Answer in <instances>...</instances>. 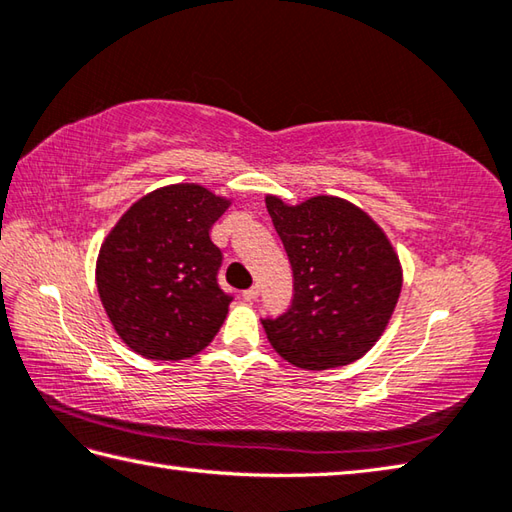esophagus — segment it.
Wrapping results in <instances>:
<instances>
[{
  "instance_id": "1",
  "label": "esophagus",
  "mask_w": 512,
  "mask_h": 512,
  "mask_svg": "<svg viewBox=\"0 0 512 512\" xmlns=\"http://www.w3.org/2000/svg\"><path fill=\"white\" fill-rule=\"evenodd\" d=\"M257 295H259V286H250V288H246L244 293H242V297L246 299V302H253V299H257Z\"/></svg>"
}]
</instances>
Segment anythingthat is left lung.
I'll return each instance as SVG.
<instances>
[{
  "label": "left lung",
  "instance_id": "1",
  "mask_svg": "<svg viewBox=\"0 0 512 512\" xmlns=\"http://www.w3.org/2000/svg\"><path fill=\"white\" fill-rule=\"evenodd\" d=\"M268 215L293 268V302L262 319L279 357L328 370L364 357L386 330L402 293V264L373 217L342 197L290 206L266 195Z\"/></svg>",
  "mask_w": 512,
  "mask_h": 512
}]
</instances>
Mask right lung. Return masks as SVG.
I'll use <instances>...</instances> for the list:
<instances>
[{
    "instance_id": "1",
    "label": "right lung",
    "mask_w": 512,
    "mask_h": 512,
    "mask_svg": "<svg viewBox=\"0 0 512 512\" xmlns=\"http://www.w3.org/2000/svg\"><path fill=\"white\" fill-rule=\"evenodd\" d=\"M228 206L199 184L164 186L137 199L104 239L97 293L137 355L179 362L219 333L233 297L217 284L222 250L210 228Z\"/></svg>"
}]
</instances>
